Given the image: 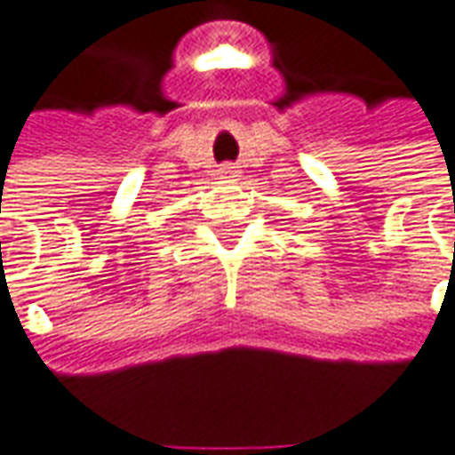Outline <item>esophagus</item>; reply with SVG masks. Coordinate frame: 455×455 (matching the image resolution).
<instances>
[{"label":"esophagus","mask_w":455,"mask_h":455,"mask_svg":"<svg viewBox=\"0 0 455 455\" xmlns=\"http://www.w3.org/2000/svg\"><path fill=\"white\" fill-rule=\"evenodd\" d=\"M222 173H230V171H228V168H222Z\"/></svg>","instance_id":"1"}]
</instances>
